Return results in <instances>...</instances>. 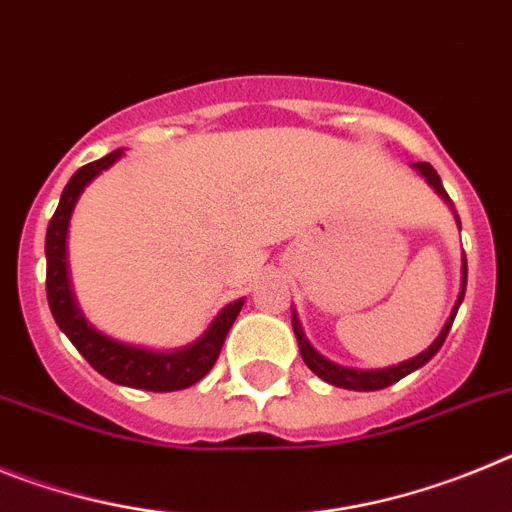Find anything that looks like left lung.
Wrapping results in <instances>:
<instances>
[{
    "instance_id": "1",
    "label": "left lung",
    "mask_w": 512,
    "mask_h": 512,
    "mask_svg": "<svg viewBox=\"0 0 512 512\" xmlns=\"http://www.w3.org/2000/svg\"><path fill=\"white\" fill-rule=\"evenodd\" d=\"M415 169H418L420 174L425 176V182L431 184V187L436 189L438 194H441L443 200H449V194H446V189H443V184H441V176L436 174V169H433L431 164H425V161H418V164H415ZM456 220H459V217H456ZM464 289H467V259H464V264H461V292H459V300H456L454 312H451V318L446 320V325H443L441 336H438L436 341L431 343V346L425 348L423 354L415 356V359L402 361V364L390 366V369H374V372H359V369H346V366H338V364H333V361L325 359V356H320L318 351H315V348H312L310 343H307V338H305V333H302L300 320H297V315H292V328H295L297 343H300L302 359H305V364L310 366L312 372L318 374L320 379H325V382H328V384H333V387H343V390H356V392L384 390V387H390V384L400 382L402 377H408L410 372H415V369H420V366H423V364H428V361H431L433 356L438 354V348L443 346V341H446V336H449L451 323H454V318H456V310H459L461 300H464Z\"/></svg>"
}]
</instances>
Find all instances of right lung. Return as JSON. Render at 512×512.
Here are the masks:
<instances>
[{"label":"right lung","instance_id":"1","mask_svg":"<svg viewBox=\"0 0 512 512\" xmlns=\"http://www.w3.org/2000/svg\"><path fill=\"white\" fill-rule=\"evenodd\" d=\"M120 156L122 151H112L99 158V161L81 166L63 189L61 202H58L51 223H48V233H45V261H48V266H45V292H48V305H51L58 328L69 336L76 351L110 382L148 392L187 390L194 382H200L215 366L230 325L235 323L238 312H241L243 300L230 302L212 320L207 333L197 343L182 348V351L161 354V351L125 346V343L112 341V338L97 333L92 325H87V320L81 318L74 295H71L69 274H66V230H69L71 210H74L84 187L92 182L94 176L102 174L104 169H110Z\"/></svg>","mask_w":512,"mask_h":512}]
</instances>
